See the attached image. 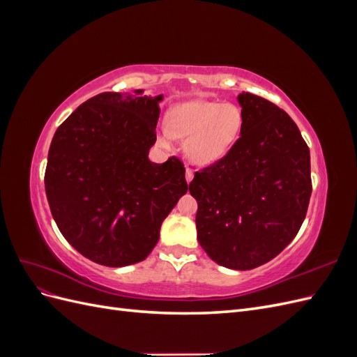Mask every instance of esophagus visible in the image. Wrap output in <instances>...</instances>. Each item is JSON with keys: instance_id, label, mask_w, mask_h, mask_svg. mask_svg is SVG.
<instances>
[{"instance_id": "obj_1", "label": "esophagus", "mask_w": 357, "mask_h": 357, "mask_svg": "<svg viewBox=\"0 0 357 357\" xmlns=\"http://www.w3.org/2000/svg\"><path fill=\"white\" fill-rule=\"evenodd\" d=\"M192 178H193V169L192 168H186V181L188 183H190L192 181Z\"/></svg>"}]
</instances>
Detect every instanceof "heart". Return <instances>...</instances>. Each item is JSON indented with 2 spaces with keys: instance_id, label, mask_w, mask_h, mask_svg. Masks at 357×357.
I'll list each match as a JSON object with an SVG mask.
<instances>
[{
  "instance_id": "b5f03b06",
  "label": "heart",
  "mask_w": 357,
  "mask_h": 357,
  "mask_svg": "<svg viewBox=\"0 0 357 357\" xmlns=\"http://www.w3.org/2000/svg\"><path fill=\"white\" fill-rule=\"evenodd\" d=\"M243 112L231 102L195 101L172 109L168 126L162 128V142L169 144L174 137L186 139V156L197 165H210L223 158L238 139Z\"/></svg>"
}]
</instances>
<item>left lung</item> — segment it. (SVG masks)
Segmentation results:
<instances>
[{
  "instance_id": "1",
  "label": "left lung",
  "mask_w": 357,
  "mask_h": 357,
  "mask_svg": "<svg viewBox=\"0 0 357 357\" xmlns=\"http://www.w3.org/2000/svg\"><path fill=\"white\" fill-rule=\"evenodd\" d=\"M241 135L219 160L195 172L198 241L215 264L247 271L295 238L311 197L310 149L296 123L262 96L238 95Z\"/></svg>"
}]
</instances>
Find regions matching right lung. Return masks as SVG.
<instances>
[{"instance_id":"obj_1","label":"right lung","mask_w":357,"mask_h":357,"mask_svg":"<svg viewBox=\"0 0 357 357\" xmlns=\"http://www.w3.org/2000/svg\"><path fill=\"white\" fill-rule=\"evenodd\" d=\"M102 92L56 129L45 174L61 234L75 250L105 266L142 262L164 219L188 192L183 162L149 160L162 95Z\"/></svg>"}]
</instances>
